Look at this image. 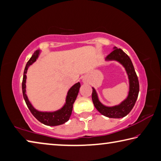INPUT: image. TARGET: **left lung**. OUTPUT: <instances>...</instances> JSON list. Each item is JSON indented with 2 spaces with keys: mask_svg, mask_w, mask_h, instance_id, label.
I'll list each match as a JSON object with an SVG mask.
<instances>
[{
  "mask_svg": "<svg viewBox=\"0 0 161 161\" xmlns=\"http://www.w3.org/2000/svg\"><path fill=\"white\" fill-rule=\"evenodd\" d=\"M114 50L107 56L106 60H116L123 65L128 75L129 79V93L125 101H123L120 105H115L113 107H107L100 102L98 95L95 89L93 88L92 92V100L94 106L102 115L112 118H120L127 115L135 105L136 100L138 98L139 93V82L138 76L134 69L132 61L125 53L120 48L114 47Z\"/></svg>",
  "mask_w": 161,
  "mask_h": 161,
  "instance_id": "8db88e82",
  "label": "left lung"
}]
</instances>
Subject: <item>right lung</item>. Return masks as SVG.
Segmentation results:
<instances>
[{
  "instance_id": "obj_1",
  "label": "right lung",
  "mask_w": 161,
  "mask_h": 161,
  "mask_svg": "<svg viewBox=\"0 0 161 161\" xmlns=\"http://www.w3.org/2000/svg\"><path fill=\"white\" fill-rule=\"evenodd\" d=\"M39 51H36L33 54L32 57L31 58L30 60L27 62V64L25 65L24 73H23V82H22V91H23V98L25 101V103L27 105L28 108L30 110L31 113L33 115L37 120L40 121L41 123H43V124L46 125L50 126H56L62 125L63 123L69 120L70 117L71 113H72L73 110V105L75 101L76 98L79 92V89L80 87V83H75L74 86H73L70 88V90L68 92V95L66 96V101H65V103L61 109L54 112H41L33 108V106L28 101V98L25 93V81H26V73H27V70L28 67L31 65L36 61V59L38 58Z\"/></svg>"
}]
</instances>
